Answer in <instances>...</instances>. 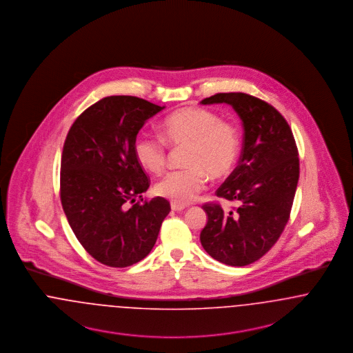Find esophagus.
<instances>
[{
    "label": "esophagus",
    "mask_w": 353,
    "mask_h": 353,
    "mask_svg": "<svg viewBox=\"0 0 353 353\" xmlns=\"http://www.w3.org/2000/svg\"><path fill=\"white\" fill-rule=\"evenodd\" d=\"M184 208H185V205L183 204H179V203H171V210L172 211H175V212H181V211H183Z\"/></svg>",
    "instance_id": "esophagus-1"
}]
</instances>
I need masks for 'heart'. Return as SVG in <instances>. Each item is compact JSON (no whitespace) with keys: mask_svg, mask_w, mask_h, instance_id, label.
<instances>
[{"mask_svg":"<svg viewBox=\"0 0 353 353\" xmlns=\"http://www.w3.org/2000/svg\"><path fill=\"white\" fill-rule=\"evenodd\" d=\"M161 134L172 146H187L184 163L188 168L170 171L155 184L159 196L179 204L195 199L205 188L208 175L215 179L227 176L241 152L237 125L207 108H183L171 113L161 123ZM163 140L152 134L136 138L133 149L142 168L152 172L165 169L168 145Z\"/></svg>","mask_w":353,"mask_h":353,"instance_id":"heart-1","label":"heart"}]
</instances>
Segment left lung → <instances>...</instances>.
Instances as JSON below:
<instances>
[{
	"mask_svg": "<svg viewBox=\"0 0 353 353\" xmlns=\"http://www.w3.org/2000/svg\"><path fill=\"white\" fill-rule=\"evenodd\" d=\"M217 103L232 105L244 126L239 165L216 191L239 207L224 211L217 201L203 204L208 221L200 243L212 259L246 266L273 248L289 221L299 179L298 148L285 117L266 101L243 92L200 101Z\"/></svg>",
	"mask_w": 353,
	"mask_h": 353,
	"instance_id": "8db88e82",
	"label": "left lung"
}]
</instances>
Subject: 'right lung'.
I'll list each match as a JSON object with an SVG mask.
<instances>
[{
	"label": "right lung",
	"mask_w": 353,
	"mask_h": 353,
	"mask_svg": "<svg viewBox=\"0 0 353 353\" xmlns=\"http://www.w3.org/2000/svg\"><path fill=\"white\" fill-rule=\"evenodd\" d=\"M163 108L108 96L77 117L63 145V211L81 246L110 268L143 260L171 211L161 196L141 203L150 179L133 149L145 121Z\"/></svg>",
	"instance_id": "1"
}]
</instances>
